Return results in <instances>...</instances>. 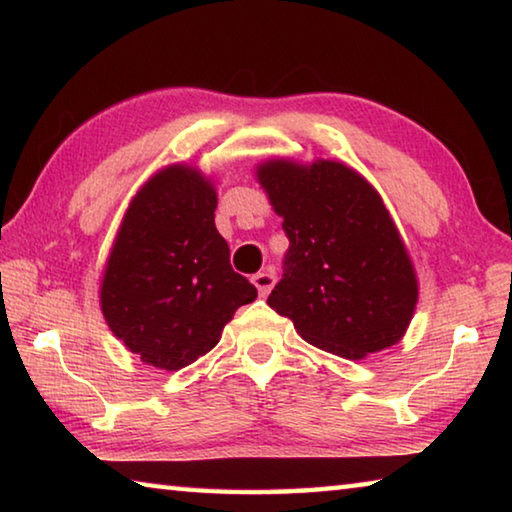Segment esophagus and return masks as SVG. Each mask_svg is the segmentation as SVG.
<instances>
[{
  "label": "esophagus",
  "instance_id": "1",
  "mask_svg": "<svg viewBox=\"0 0 512 512\" xmlns=\"http://www.w3.org/2000/svg\"><path fill=\"white\" fill-rule=\"evenodd\" d=\"M253 284L259 291V296L266 298L268 293H271V289L275 287V273L273 268H266V271H259L253 275Z\"/></svg>",
  "mask_w": 512,
  "mask_h": 512
}]
</instances>
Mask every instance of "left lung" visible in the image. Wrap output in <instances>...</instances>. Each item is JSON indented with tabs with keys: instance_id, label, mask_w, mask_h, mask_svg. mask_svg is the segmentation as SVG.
Segmentation results:
<instances>
[{
	"instance_id": "8db88e82",
	"label": "left lung",
	"mask_w": 512,
	"mask_h": 512,
	"mask_svg": "<svg viewBox=\"0 0 512 512\" xmlns=\"http://www.w3.org/2000/svg\"><path fill=\"white\" fill-rule=\"evenodd\" d=\"M257 180L289 237L268 305L307 343L352 361L400 341L418 280L375 187L334 160H268Z\"/></svg>"
}]
</instances>
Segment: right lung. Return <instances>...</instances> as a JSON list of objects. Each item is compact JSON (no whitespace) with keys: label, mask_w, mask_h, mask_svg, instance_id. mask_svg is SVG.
Listing matches in <instances>:
<instances>
[{"label":"right lung","mask_w":512,"mask_h":512,"mask_svg":"<svg viewBox=\"0 0 512 512\" xmlns=\"http://www.w3.org/2000/svg\"><path fill=\"white\" fill-rule=\"evenodd\" d=\"M216 192L201 171L171 164L128 205L101 280L112 334L149 366L180 370L210 352L257 289L232 271L214 225Z\"/></svg>","instance_id":"obj_1"}]
</instances>
